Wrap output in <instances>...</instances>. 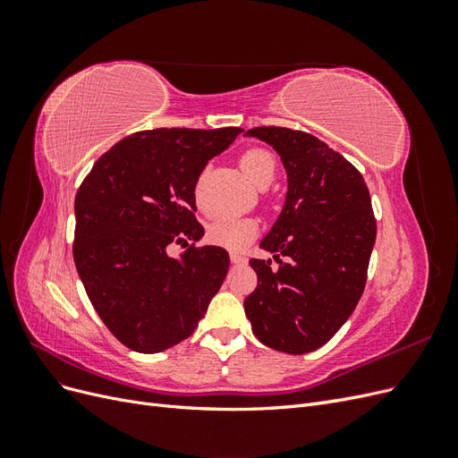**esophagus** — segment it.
<instances>
[{
  "label": "esophagus",
  "instance_id": "34e87169",
  "mask_svg": "<svg viewBox=\"0 0 458 458\" xmlns=\"http://www.w3.org/2000/svg\"><path fill=\"white\" fill-rule=\"evenodd\" d=\"M229 256H231V261L234 263V266H244V263H246V258L239 252H231Z\"/></svg>",
  "mask_w": 458,
  "mask_h": 458
}]
</instances>
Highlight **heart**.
<instances>
[{"mask_svg": "<svg viewBox=\"0 0 458 458\" xmlns=\"http://www.w3.org/2000/svg\"><path fill=\"white\" fill-rule=\"evenodd\" d=\"M241 168L244 175L250 179L256 187L269 185L275 177V158L266 148H250L241 157ZM202 195V179L197 183V200ZM259 231L258 221L254 217H239V216H221L216 217L208 225V241L229 248V250H242L246 244H250Z\"/></svg>", "mask_w": 458, "mask_h": 458, "instance_id": "obj_1", "label": "heart"}]
</instances>
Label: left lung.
<instances>
[{"label":"left lung","mask_w":458,"mask_h":458,"mask_svg":"<svg viewBox=\"0 0 458 458\" xmlns=\"http://www.w3.org/2000/svg\"><path fill=\"white\" fill-rule=\"evenodd\" d=\"M244 135L271 145L286 172L284 206L261 239L271 259H250L258 286L244 300L254 336L290 355L315 352L336 335L361 298L374 241L363 175L317 137L261 126Z\"/></svg>","instance_id":"obj_1"}]
</instances>
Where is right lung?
<instances>
[{
  "label": "right lung",
  "mask_w": 458,
  "mask_h": 458,
  "mask_svg": "<svg viewBox=\"0 0 458 458\" xmlns=\"http://www.w3.org/2000/svg\"><path fill=\"white\" fill-rule=\"evenodd\" d=\"M241 131H137L105 152L76 192L78 275L101 321L133 352L158 353L189 338L225 279L224 248L191 244L179 259L167 248L204 237L197 182Z\"/></svg>",
  "instance_id": "right-lung-1"
}]
</instances>
